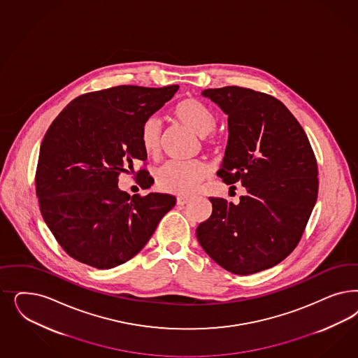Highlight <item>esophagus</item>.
Listing matches in <instances>:
<instances>
[{
    "label": "esophagus",
    "mask_w": 358,
    "mask_h": 358,
    "mask_svg": "<svg viewBox=\"0 0 358 358\" xmlns=\"http://www.w3.org/2000/svg\"><path fill=\"white\" fill-rule=\"evenodd\" d=\"M189 201H191V197L179 196L176 199V204H178V206H185V204H188Z\"/></svg>",
    "instance_id": "1"
}]
</instances>
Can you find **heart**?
Segmentation results:
<instances>
[{"label":"heart","instance_id":"heart-1","mask_svg":"<svg viewBox=\"0 0 358 358\" xmlns=\"http://www.w3.org/2000/svg\"><path fill=\"white\" fill-rule=\"evenodd\" d=\"M175 118L200 137L216 127V115L196 99H185L175 106ZM162 122L155 115L148 118L141 129V143L146 154L155 155L161 149ZM209 169L204 162H167L157 171V183L163 191L188 195L206 179Z\"/></svg>","mask_w":358,"mask_h":358}]
</instances>
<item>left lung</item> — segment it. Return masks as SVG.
I'll use <instances>...</instances> for the list:
<instances>
[{"label":"left lung","mask_w":358,"mask_h":358,"mask_svg":"<svg viewBox=\"0 0 358 358\" xmlns=\"http://www.w3.org/2000/svg\"><path fill=\"white\" fill-rule=\"evenodd\" d=\"M201 94L228 115L217 175L240 182L246 195L237 206L209 197L212 215L197 227V241L225 270L249 275L296 248L317 199V163L303 127L275 97L240 87Z\"/></svg>","instance_id":"obj_1"}]
</instances>
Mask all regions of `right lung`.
<instances>
[{"label": "right lung", "instance_id": "add662e5", "mask_svg": "<svg viewBox=\"0 0 358 358\" xmlns=\"http://www.w3.org/2000/svg\"><path fill=\"white\" fill-rule=\"evenodd\" d=\"M179 85L145 88L118 85L72 100L42 141L35 175L43 220L72 258L112 268L133 258L175 206L169 194L130 196L118 175L146 161L141 129ZM138 185L154 183L139 170Z\"/></svg>", "mask_w": 358, "mask_h": 358}]
</instances>
